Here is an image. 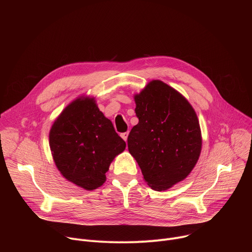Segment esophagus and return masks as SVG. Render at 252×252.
<instances>
[{
  "mask_svg": "<svg viewBox=\"0 0 252 252\" xmlns=\"http://www.w3.org/2000/svg\"><path fill=\"white\" fill-rule=\"evenodd\" d=\"M121 136L124 138V140H126V141L127 136H128V131H126V132H123V133L121 134Z\"/></svg>",
  "mask_w": 252,
  "mask_h": 252,
  "instance_id": "1",
  "label": "esophagus"
}]
</instances>
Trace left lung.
<instances>
[{"instance_id": "1", "label": "left lung", "mask_w": 252, "mask_h": 252, "mask_svg": "<svg viewBox=\"0 0 252 252\" xmlns=\"http://www.w3.org/2000/svg\"><path fill=\"white\" fill-rule=\"evenodd\" d=\"M138 124L127 137L143 178L160 191L182 182L196 164L201 132L190 103L171 87L153 81L134 95Z\"/></svg>"}]
</instances>
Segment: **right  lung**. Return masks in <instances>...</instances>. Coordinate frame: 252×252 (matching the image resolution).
<instances>
[{
  "label": "right lung",
  "instance_id": "obj_1",
  "mask_svg": "<svg viewBox=\"0 0 252 252\" xmlns=\"http://www.w3.org/2000/svg\"><path fill=\"white\" fill-rule=\"evenodd\" d=\"M55 163L68 182L87 190L99 188L116 156L126 149L112 122L94 98H78L68 104L50 131Z\"/></svg>",
  "mask_w": 252,
  "mask_h": 252
}]
</instances>
